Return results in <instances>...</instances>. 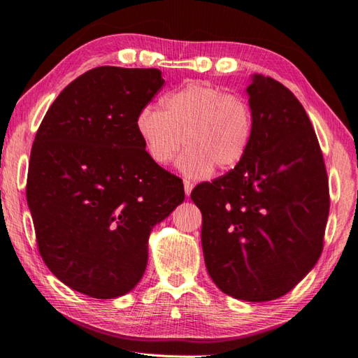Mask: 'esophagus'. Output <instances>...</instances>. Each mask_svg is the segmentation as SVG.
Returning a JSON list of instances; mask_svg holds the SVG:
<instances>
[{
  "instance_id": "1",
  "label": "esophagus",
  "mask_w": 358,
  "mask_h": 358,
  "mask_svg": "<svg viewBox=\"0 0 358 358\" xmlns=\"http://www.w3.org/2000/svg\"><path fill=\"white\" fill-rule=\"evenodd\" d=\"M192 190H193V185L190 181H187V180H185V193H186V196H190V193H192Z\"/></svg>"
}]
</instances>
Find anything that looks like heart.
<instances>
[{"label":"heart","instance_id":"1","mask_svg":"<svg viewBox=\"0 0 358 358\" xmlns=\"http://www.w3.org/2000/svg\"><path fill=\"white\" fill-rule=\"evenodd\" d=\"M136 131L150 159L162 166L169 165L185 142L189 148L178 169L199 178L213 168L234 169L246 157L255 117L244 97L210 84L187 83L162 97L160 109H142Z\"/></svg>","mask_w":358,"mask_h":358}]
</instances>
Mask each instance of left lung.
I'll list each match as a JSON object with an SVG mask.
<instances>
[{
	"instance_id": "obj_1",
	"label": "left lung",
	"mask_w": 358,
	"mask_h": 358,
	"mask_svg": "<svg viewBox=\"0 0 358 358\" xmlns=\"http://www.w3.org/2000/svg\"><path fill=\"white\" fill-rule=\"evenodd\" d=\"M246 93L255 117L246 157L190 198L202 213L210 278L231 297L258 303L289 292L318 262L330 198L318 139L297 97L258 73Z\"/></svg>"
}]
</instances>
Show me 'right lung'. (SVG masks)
<instances>
[{
  "mask_svg": "<svg viewBox=\"0 0 358 358\" xmlns=\"http://www.w3.org/2000/svg\"><path fill=\"white\" fill-rule=\"evenodd\" d=\"M163 84L157 69L88 70L37 130L27 201L38 252L57 279L88 297L134 289L151 229L185 201L181 180L150 159L136 131Z\"/></svg>",
  "mask_w": 358,
  "mask_h": 358,
  "instance_id": "add662e5",
  "label": "right lung"
}]
</instances>
